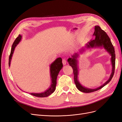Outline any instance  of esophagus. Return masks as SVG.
I'll return each instance as SVG.
<instances>
[{
    "label": "esophagus",
    "mask_w": 122,
    "mask_h": 122,
    "mask_svg": "<svg viewBox=\"0 0 122 122\" xmlns=\"http://www.w3.org/2000/svg\"><path fill=\"white\" fill-rule=\"evenodd\" d=\"M62 64H63L64 65H66V64H67V61H66V59H63L62 61Z\"/></svg>",
    "instance_id": "esophagus-1"
}]
</instances>
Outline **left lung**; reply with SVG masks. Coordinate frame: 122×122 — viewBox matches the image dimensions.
I'll list each match as a JSON object with an SVG mask.
<instances>
[{
  "label": "left lung",
  "mask_w": 122,
  "mask_h": 122,
  "mask_svg": "<svg viewBox=\"0 0 122 122\" xmlns=\"http://www.w3.org/2000/svg\"><path fill=\"white\" fill-rule=\"evenodd\" d=\"M93 36H95L94 40H91L90 42L86 44L84 48L82 47L79 49V52L75 53L71 57H69L68 60L69 65L71 66L73 70L74 73V82L76 86L80 91L83 92V93H91L101 89L103 87L108 83L110 80H112V77L114 75V70H115V62H116V54L115 51H114V47L111 42L110 38L106 33L98 25L95 26V31ZM103 47L111 55V62L112 65V73L110 76L109 80L103 85L96 89H92L87 88L82 86L79 82L78 79V58L79 54L82 53L85 51L86 47L87 49L93 48V47Z\"/></svg>",
  "instance_id": "obj_1"
}]
</instances>
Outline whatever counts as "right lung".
Masks as SVG:
<instances>
[{
  "label": "right lung",
  "instance_id": "right-lung-1",
  "mask_svg": "<svg viewBox=\"0 0 122 122\" xmlns=\"http://www.w3.org/2000/svg\"><path fill=\"white\" fill-rule=\"evenodd\" d=\"M22 39V35H19V36L15 40L11 49L10 53L9 56V67L10 65V61L14 53V51L15 47L21 41ZM63 67L62 63V59L61 57L56 58L50 66V78L51 80V83L50 86L44 92L41 93H29L31 95L34 96L38 97H46L49 96L51 94L53 93L55 90L56 85V79L59 72Z\"/></svg>",
  "mask_w": 122,
  "mask_h": 122
}]
</instances>
